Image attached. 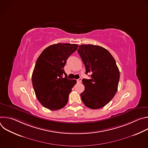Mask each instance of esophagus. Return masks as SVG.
Listing matches in <instances>:
<instances>
[{
	"label": "esophagus",
	"instance_id": "1",
	"mask_svg": "<svg viewBox=\"0 0 148 148\" xmlns=\"http://www.w3.org/2000/svg\"><path fill=\"white\" fill-rule=\"evenodd\" d=\"M81 81H82V79L80 78H79V79H77V82H81Z\"/></svg>",
	"mask_w": 148,
	"mask_h": 148
}]
</instances>
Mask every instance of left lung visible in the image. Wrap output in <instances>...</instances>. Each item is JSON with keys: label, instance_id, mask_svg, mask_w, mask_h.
Returning a JSON list of instances; mask_svg holds the SVG:
<instances>
[{"label": "left lung", "instance_id": "1", "mask_svg": "<svg viewBox=\"0 0 148 148\" xmlns=\"http://www.w3.org/2000/svg\"><path fill=\"white\" fill-rule=\"evenodd\" d=\"M77 51L90 79H82L85 90L80 94L86 107L94 110L105 106L115 96L119 71L111 53L101 46L82 45Z\"/></svg>", "mask_w": 148, "mask_h": 148}]
</instances>
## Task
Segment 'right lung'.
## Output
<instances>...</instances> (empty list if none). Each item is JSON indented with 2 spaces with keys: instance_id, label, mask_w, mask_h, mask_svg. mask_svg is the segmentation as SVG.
I'll use <instances>...</instances> for the list:
<instances>
[{
  "instance_id": "obj_1",
  "label": "right lung",
  "mask_w": 148,
  "mask_h": 148,
  "mask_svg": "<svg viewBox=\"0 0 148 148\" xmlns=\"http://www.w3.org/2000/svg\"><path fill=\"white\" fill-rule=\"evenodd\" d=\"M78 47L76 44L53 45L45 49L37 58L32 84L37 99L45 108L57 110L67 103L77 81L67 78L64 67L67 58Z\"/></svg>"
}]
</instances>
